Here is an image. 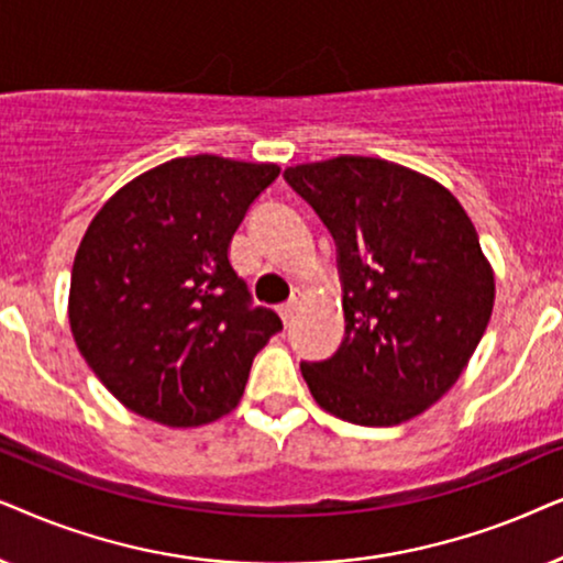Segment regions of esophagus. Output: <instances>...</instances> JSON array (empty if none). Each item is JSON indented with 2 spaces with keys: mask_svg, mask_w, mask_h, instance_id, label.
<instances>
[{
  "mask_svg": "<svg viewBox=\"0 0 563 563\" xmlns=\"http://www.w3.org/2000/svg\"><path fill=\"white\" fill-rule=\"evenodd\" d=\"M296 306H298V301H296V298H294V301L283 303L280 309H277V313H280V319H283V324H288V321L294 319V311H296Z\"/></svg>",
  "mask_w": 563,
  "mask_h": 563,
  "instance_id": "obj_1",
  "label": "esophagus"
}]
</instances>
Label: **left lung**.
Masks as SVG:
<instances>
[{
    "label": "left lung",
    "mask_w": 563,
    "mask_h": 563,
    "mask_svg": "<svg viewBox=\"0 0 563 563\" xmlns=\"http://www.w3.org/2000/svg\"><path fill=\"white\" fill-rule=\"evenodd\" d=\"M286 179L336 242L344 340L301 363L313 401L363 427L422 415L461 378L494 309V269L455 195L432 177L342 154Z\"/></svg>",
    "instance_id": "left-lung-1"
}]
</instances>
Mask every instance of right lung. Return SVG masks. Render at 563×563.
<instances>
[{
    "mask_svg": "<svg viewBox=\"0 0 563 563\" xmlns=\"http://www.w3.org/2000/svg\"><path fill=\"white\" fill-rule=\"evenodd\" d=\"M277 164L179 156L123 185L74 257L69 324L102 386L125 409L198 427L242 399L252 360L280 332L250 306L231 236Z\"/></svg>",
    "mask_w": 563,
    "mask_h": 563,
    "instance_id": "obj_1",
    "label": "right lung"
}]
</instances>
